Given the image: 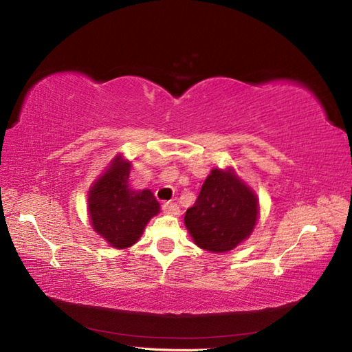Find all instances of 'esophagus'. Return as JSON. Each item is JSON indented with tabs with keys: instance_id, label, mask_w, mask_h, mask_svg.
<instances>
[{
	"instance_id": "obj_1",
	"label": "esophagus",
	"mask_w": 352,
	"mask_h": 352,
	"mask_svg": "<svg viewBox=\"0 0 352 352\" xmlns=\"http://www.w3.org/2000/svg\"><path fill=\"white\" fill-rule=\"evenodd\" d=\"M163 212L166 213H170V215H178L180 213V206H178L177 203H164L163 204Z\"/></svg>"
}]
</instances>
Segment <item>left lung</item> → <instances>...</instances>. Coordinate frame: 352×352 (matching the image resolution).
Returning <instances> with one entry per match:
<instances>
[{"mask_svg": "<svg viewBox=\"0 0 352 352\" xmlns=\"http://www.w3.org/2000/svg\"><path fill=\"white\" fill-rule=\"evenodd\" d=\"M258 198L233 169H212L184 224L194 243L212 253L233 250L252 235L258 221Z\"/></svg>", "mask_w": 352, "mask_h": 352, "instance_id": "obj_1", "label": "left lung"}]
</instances>
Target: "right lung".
<instances>
[{
  "label": "right lung",
  "instance_id": "right-lung-1",
  "mask_svg": "<svg viewBox=\"0 0 352 352\" xmlns=\"http://www.w3.org/2000/svg\"><path fill=\"white\" fill-rule=\"evenodd\" d=\"M129 170L131 163L117 155L88 192L93 229L116 249L135 244L144 226L160 212V204L149 189H131Z\"/></svg>",
  "mask_w": 352,
  "mask_h": 352
}]
</instances>
